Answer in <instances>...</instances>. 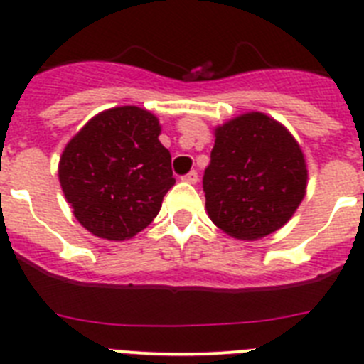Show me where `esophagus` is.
<instances>
[{
    "instance_id": "1",
    "label": "esophagus",
    "mask_w": 364,
    "mask_h": 364,
    "mask_svg": "<svg viewBox=\"0 0 364 364\" xmlns=\"http://www.w3.org/2000/svg\"><path fill=\"white\" fill-rule=\"evenodd\" d=\"M182 180H184V182H189V184H197L198 173H197V171H189L188 175L182 176Z\"/></svg>"
}]
</instances>
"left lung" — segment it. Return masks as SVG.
<instances>
[{
    "mask_svg": "<svg viewBox=\"0 0 364 364\" xmlns=\"http://www.w3.org/2000/svg\"><path fill=\"white\" fill-rule=\"evenodd\" d=\"M203 188L210 219L225 234L256 241L287 223L306 197L307 167L282 123L248 112L215 129Z\"/></svg>",
    "mask_w": 364,
    "mask_h": 364,
    "instance_id": "obj_1",
    "label": "left lung"
}]
</instances>
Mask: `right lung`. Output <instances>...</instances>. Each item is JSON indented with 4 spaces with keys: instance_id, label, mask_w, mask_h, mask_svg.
Here are the masks:
<instances>
[{
    "instance_id": "add662e5",
    "label": "right lung",
    "mask_w": 364,
    "mask_h": 364,
    "mask_svg": "<svg viewBox=\"0 0 364 364\" xmlns=\"http://www.w3.org/2000/svg\"><path fill=\"white\" fill-rule=\"evenodd\" d=\"M160 123L138 107L105 110L70 139L58 164L73 215L97 237L125 241L158 215L175 186Z\"/></svg>"
}]
</instances>
